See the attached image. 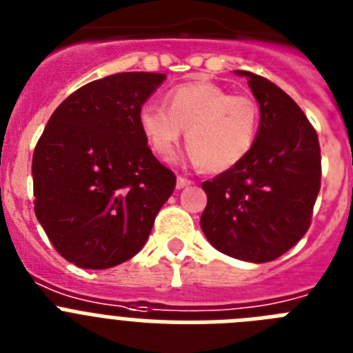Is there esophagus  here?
Masks as SVG:
<instances>
[{
    "instance_id": "34e87169",
    "label": "esophagus",
    "mask_w": 353,
    "mask_h": 353,
    "mask_svg": "<svg viewBox=\"0 0 353 353\" xmlns=\"http://www.w3.org/2000/svg\"><path fill=\"white\" fill-rule=\"evenodd\" d=\"M190 185H192V181L186 179V177H183V176H177V179H176V188L177 190L186 188V186H190Z\"/></svg>"
}]
</instances>
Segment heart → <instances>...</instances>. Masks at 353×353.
Wrapping results in <instances>:
<instances>
[{"label": "heart", "mask_w": 353, "mask_h": 353, "mask_svg": "<svg viewBox=\"0 0 353 353\" xmlns=\"http://www.w3.org/2000/svg\"><path fill=\"white\" fill-rule=\"evenodd\" d=\"M165 101L167 108L145 103L139 110L143 139L161 158L176 152L183 130L190 156L208 172L229 170L252 151L259 130V108L252 97L195 81L172 88Z\"/></svg>", "instance_id": "heart-1"}]
</instances>
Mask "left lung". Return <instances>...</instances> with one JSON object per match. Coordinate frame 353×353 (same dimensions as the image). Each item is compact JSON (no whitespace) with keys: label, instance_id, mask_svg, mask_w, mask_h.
I'll use <instances>...</instances> for the list:
<instances>
[{"label":"left lung","instance_id":"obj_1","mask_svg":"<svg viewBox=\"0 0 353 353\" xmlns=\"http://www.w3.org/2000/svg\"><path fill=\"white\" fill-rule=\"evenodd\" d=\"M259 104L252 151L236 167L204 181L201 228L222 254L249 263L283 256L305 234L320 192L318 134L299 104L270 79L247 70Z\"/></svg>","mask_w":353,"mask_h":353}]
</instances>
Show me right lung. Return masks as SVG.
<instances>
[{
    "label": "right lung",
    "instance_id": "right-lung-1",
    "mask_svg": "<svg viewBox=\"0 0 353 353\" xmlns=\"http://www.w3.org/2000/svg\"><path fill=\"white\" fill-rule=\"evenodd\" d=\"M165 78L121 72L87 83L54 110L37 143V220L58 254L79 268L131 259L176 188L139 125L140 106Z\"/></svg>",
    "mask_w": 353,
    "mask_h": 353
}]
</instances>
